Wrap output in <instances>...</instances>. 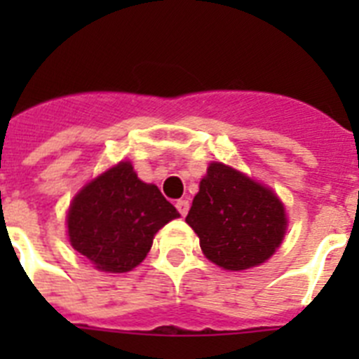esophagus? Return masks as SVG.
<instances>
[{
  "instance_id": "1",
  "label": "esophagus",
  "mask_w": 359,
  "mask_h": 359,
  "mask_svg": "<svg viewBox=\"0 0 359 359\" xmlns=\"http://www.w3.org/2000/svg\"><path fill=\"white\" fill-rule=\"evenodd\" d=\"M189 199H177L176 201V208H177V212H180V214L183 215V217H185L187 215V212H189Z\"/></svg>"
}]
</instances>
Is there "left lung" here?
Listing matches in <instances>:
<instances>
[{"instance_id":"1","label":"left lung","mask_w":359,"mask_h":359,"mask_svg":"<svg viewBox=\"0 0 359 359\" xmlns=\"http://www.w3.org/2000/svg\"><path fill=\"white\" fill-rule=\"evenodd\" d=\"M185 221L208 261L230 271L268 261L287 228L273 190L221 161L208 165Z\"/></svg>"}]
</instances>
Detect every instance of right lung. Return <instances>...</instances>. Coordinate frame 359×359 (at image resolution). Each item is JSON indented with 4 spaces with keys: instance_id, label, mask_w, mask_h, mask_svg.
Listing matches in <instances>:
<instances>
[{
    "instance_id": "obj_1",
    "label": "right lung",
    "mask_w": 359,
    "mask_h": 359,
    "mask_svg": "<svg viewBox=\"0 0 359 359\" xmlns=\"http://www.w3.org/2000/svg\"><path fill=\"white\" fill-rule=\"evenodd\" d=\"M180 217L152 183L136 176L131 161H120L73 198L69 244L106 273H126L147 257L161 226Z\"/></svg>"
}]
</instances>
